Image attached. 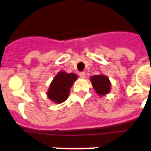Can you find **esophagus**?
Returning a JSON list of instances; mask_svg holds the SVG:
<instances>
[{"label": "esophagus", "mask_w": 151, "mask_h": 151, "mask_svg": "<svg viewBox=\"0 0 151 151\" xmlns=\"http://www.w3.org/2000/svg\"><path fill=\"white\" fill-rule=\"evenodd\" d=\"M79 76H80V78H85V76H86V73H85L84 71H81L79 73Z\"/></svg>", "instance_id": "1"}]
</instances>
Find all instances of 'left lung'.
<instances>
[{
    "label": "left lung",
    "mask_w": 151,
    "mask_h": 151,
    "mask_svg": "<svg viewBox=\"0 0 151 151\" xmlns=\"http://www.w3.org/2000/svg\"><path fill=\"white\" fill-rule=\"evenodd\" d=\"M91 82L96 92L99 96H105L111 91V82L104 75H95L91 77Z\"/></svg>",
    "instance_id": "obj_1"
}]
</instances>
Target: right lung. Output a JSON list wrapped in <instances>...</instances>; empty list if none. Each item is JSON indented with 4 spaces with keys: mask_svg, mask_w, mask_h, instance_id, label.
<instances>
[{
    "mask_svg": "<svg viewBox=\"0 0 151 151\" xmlns=\"http://www.w3.org/2000/svg\"><path fill=\"white\" fill-rule=\"evenodd\" d=\"M74 73H67L61 71L58 72L51 83L47 92V97L55 104H61L66 100L69 96L70 89L77 80Z\"/></svg>",
    "mask_w": 151,
    "mask_h": 151,
    "instance_id": "add662e5",
    "label": "right lung"
}]
</instances>
